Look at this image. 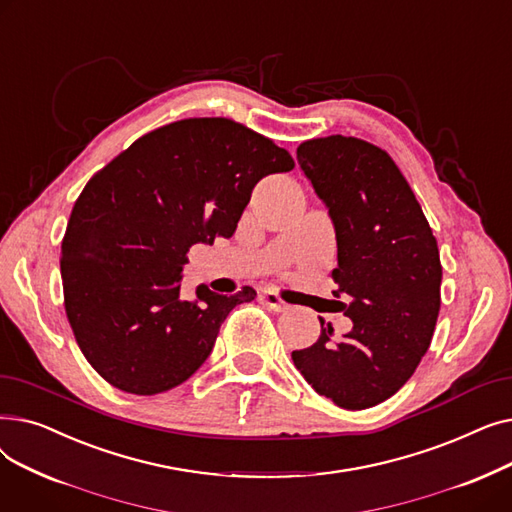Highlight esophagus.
Returning a JSON list of instances; mask_svg holds the SVG:
<instances>
[{
	"mask_svg": "<svg viewBox=\"0 0 512 512\" xmlns=\"http://www.w3.org/2000/svg\"><path fill=\"white\" fill-rule=\"evenodd\" d=\"M261 301H263L267 307H270L272 311H278V313L288 309V305L280 299V294L274 292V290H263V292H261Z\"/></svg>",
	"mask_w": 512,
	"mask_h": 512,
	"instance_id": "esophagus-1",
	"label": "esophagus"
}]
</instances>
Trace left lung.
I'll use <instances>...</instances> for the list:
<instances>
[{
    "instance_id": "left-lung-1",
    "label": "left lung",
    "mask_w": 512,
    "mask_h": 512,
    "mask_svg": "<svg viewBox=\"0 0 512 512\" xmlns=\"http://www.w3.org/2000/svg\"><path fill=\"white\" fill-rule=\"evenodd\" d=\"M303 174L336 232L332 272L353 330L292 351L303 378L334 405L361 411L396 394L432 342L442 265L436 236L392 157L367 141L332 134L297 149Z\"/></svg>"
}]
</instances>
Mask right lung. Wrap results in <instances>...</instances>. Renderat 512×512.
I'll return each mask as SVG.
<instances>
[{
  "mask_svg": "<svg viewBox=\"0 0 512 512\" xmlns=\"http://www.w3.org/2000/svg\"><path fill=\"white\" fill-rule=\"evenodd\" d=\"M290 153L228 118L161 126L112 159L74 203L62 240L66 315L105 382L151 396L186 382L211 355L251 286L180 294L188 249L230 238L255 184L290 172Z\"/></svg>",
  "mask_w": 512,
  "mask_h": 512,
  "instance_id": "right-lung-1",
  "label": "right lung"
}]
</instances>
